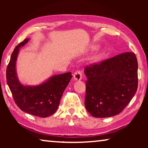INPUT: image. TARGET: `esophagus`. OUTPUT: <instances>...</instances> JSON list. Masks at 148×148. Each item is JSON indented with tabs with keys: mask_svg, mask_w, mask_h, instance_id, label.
Listing matches in <instances>:
<instances>
[{
	"mask_svg": "<svg viewBox=\"0 0 148 148\" xmlns=\"http://www.w3.org/2000/svg\"><path fill=\"white\" fill-rule=\"evenodd\" d=\"M82 77H83V74L81 70L76 71L73 75V77L75 80H81L82 79Z\"/></svg>",
	"mask_w": 148,
	"mask_h": 148,
	"instance_id": "esophagus-1",
	"label": "esophagus"
}]
</instances>
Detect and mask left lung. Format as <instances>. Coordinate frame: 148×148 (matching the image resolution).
Returning a JSON list of instances; mask_svg holds the SVG:
<instances>
[{
  "label": "left lung",
  "mask_w": 148,
  "mask_h": 148,
  "mask_svg": "<svg viewBox=\"0 0 148 148\" xmlns=\"http://www.w3.org/2000/svg\"><path fill=\"white\" fill-rule=\"evenodd\" d=\"M138 63L133 52H125L84 69L88 79L85 106L92 116L119 114L135 96L138 86Z\"/></svg>",
  "instance_id": "obj_1"
}]
</instances>
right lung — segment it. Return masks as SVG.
Masks as SVG:
<instances>
[{
	"label": "right lung",
	"mask_w": 148,
	"mask_h": 148,
	"mask_svg": "<svg viewBox=\"0 0 148 148\" xmlns=\"http://www.w3.org/2000/svg\"><path fill=\"white\" fill-rule=\"evenodd\" d=\"M28 42L25 39L18 44L11 54L6 73L7 82L14 101L22 111L45 118L58 109L60 98L72 77L71 73L54 75L40 86H24L20 84L15 71V62L19 48Z\"/></svg>",
	"instance_id": "1"
}]
</instances>
